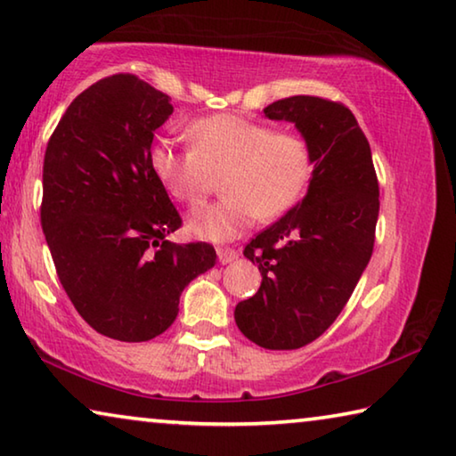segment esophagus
<instances>
[{
    "label": "esophagus",
    "instance_id": "34e87169",
    "mask_svg": "<svg viewBox=\"0 0 456 456\" xmlns=\"http://www.w3.org/2000/svg\"><path fill=\"white\" fill-rule=\"evenodd\" d=\"M234 258H238V250L230 248V247H220V248H218V261H220L222 265L232 263Z\"/></svg>",
    "mask_w": 456,
    "mask_h": 456
}]
</instances>
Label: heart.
I'll list each match as a JSON object with an SVG mask.
<instances>
[{
	"label": "heart",
	"mask_w": 456,
	"mask_h": 456,
	"mask_svg": "<svg viewBox=\"0 0 456 456\" xmlns=\"http://www.w3.org/2000/svg\"><path fill=\"white\" fill-rule=\"evenodd\" d=\"M191 149L159 140L151 169L171 198L200 206L222 175L224 198L189 218V230L206 240H232L256 218L273 220L297 204L312 177V151L293 132L234 114L201 118L189 128Z\"/></svg>",
	"instance_id": "b5f03b06"
}]
</instances>
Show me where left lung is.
<instances>
[{"label": "left lung", "instance_id": "8db88e82", "mask_svg": "<svg viewBox=\"0 0 456 456\" xmlns=\"http://www.w3.org/2000/svg\"><path fill=\"white\" fill-rule=\"evenodd\" d=\"M263 111L296 124L314 171L305 198L244 248L263 281L234 320L255 345L293 350L324 334L353 296L373 255L379 183L369 140L346 106L293 95Z\"/></svg>", "mask_w": 456, "mask_h": 456}]
</instances>
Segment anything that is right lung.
<instances>
[{
	"label": "right lung",
	"instance_id": "1",
	"mask_svg": "<svg viewBox=\"0 0 456 456\" xmlns=\"http://www.w3.org/2000/svg\"><path fill=\"white\" fill-rule=\"evenodd\" d=\"M171 97L136 75L100 79L61 118L45 152L40 224L75 310L103 336L163 334L179 297L216 265L206 242L175 244L181 226L149 152Z\"/></svg>",
	"mask_w": 456,
	"mask_h": 456
}]
</instances>
